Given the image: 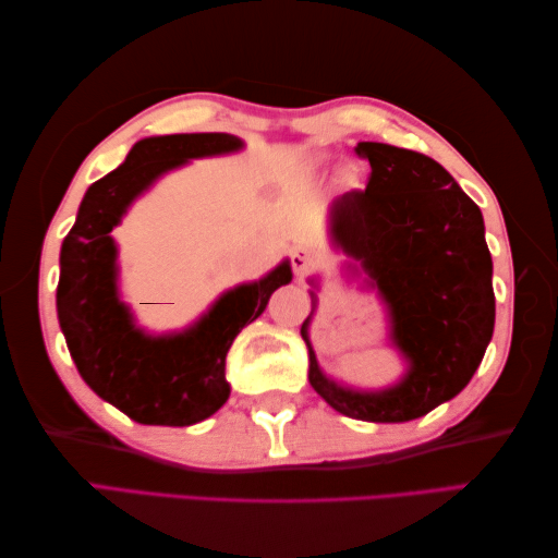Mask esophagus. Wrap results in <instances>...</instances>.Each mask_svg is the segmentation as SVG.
Instances as JSON below:
<instances>
[{
  "mask_svg": "<svg viewBox=\"0 0 558 558\" xmlns=\"http://www.w3.org/2000/svg\"><path fill=\"white\" fill-rule=\"evenodd\" d=\"M290 260H292V268L298 276H304V270L312 266V254L306 252L304 246H294L290 252Z\"/></svg>",
  "mask_w": 558,
  "mask_h": 558,
  "instance_id": "1",
  "label": "esophagus"
}]
</instances>
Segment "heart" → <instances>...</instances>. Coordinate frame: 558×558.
Masks as SVG:
<instances>
[{
	"mask_svg": "<svg viewBox=\"0 0 558 558\" xmlns=\"http://www.w3.org/2000/svg\"><path fill=\"white\" fill-rule=\"evenodd\" d=\"M345 182H348V184H357V182H360L357 172H348V174H345Z\"/></svg>",
	"mask_w": 558,
	"mask_h": 558,
	"instance_id": "b5f03b06",
	"label": "heart"
}]
</instances>
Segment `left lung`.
<instances>
[{
    "instance_id": "8db88e82",
    "label": "left lung",
    "mask_w": 558,
    "mask_h": 558,
    "mask_svg": "<svg viewBox=\"0 0 558 558\" xmlns=\"http://www.w3.org/2000/svg\"><path fill=\"white\" fill-rule=\"evenodd\" d=\"M354 153L372 174L364 192L333 201L330 236L388 304L410 369L376 393L338 386L318 369L310 316L302 324L310 384L345 417L408 422L456 398L477 372L496 316L492 254L482 210L436 160L374 141H360Z\"/></svg>"
}]
</instances>
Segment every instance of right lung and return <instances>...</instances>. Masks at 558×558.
Returning <instances> with one entry per match:
<instances>
[{
  "mask_svg": "<svg viewBox=\"0 0 558 558\" xmlns=\"http://www.w3.org/2000/svg\"><path fill=\"white\" fill-rule=\"evenodd\" d=\"M230 134H172L138 141L114 172L88 186L59 254L57 316L83 381L141 424L189 426L230 398L225 357L240 330L264 314L270 294L292 280L290 260L213 304L184 333L153 338L134 326L117 294L110 236L129 204L186 160L240 150Z\"/></svg>",
  "mask_w": 558,
  "mask_h": 558,
  "instance_id": "1",
  "label": "right lung"
}]
</instances>
